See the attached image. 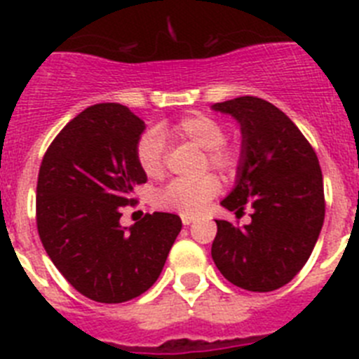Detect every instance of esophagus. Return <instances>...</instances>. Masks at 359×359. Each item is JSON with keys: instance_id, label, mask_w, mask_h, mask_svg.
<instances>
[{"instance_id": "1", "label": "esophagus", "mask_w": 359, "mask_h": 359, "mask_svg": "<svg viewBox=\"0 0 359 359\" xmlns=\"http://www.w3.org/2000/svg\"><path fill=\"white\" fill-rule=\"evenodd\" d=\"M182 221L185 226H189V224L194 223V217H192V215H182Z\"/></svg>"}]
</instances>
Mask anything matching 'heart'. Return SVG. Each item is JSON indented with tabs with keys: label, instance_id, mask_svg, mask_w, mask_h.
<instances>
[{
	"label": "heart",
	"instance_id": "heart-1",
	"mask_svg": "<svg viewBox=\"0 0 359 359\" xmlns=\"http://www.w3.org/2000/svg\"><path fill=\"white\" fill-rule=\"evenodd\" d=\"M190 142L196 147L207 151V160L214 169L221 172H231L239 165V151L224 144V126L219 120L203 113H192L183 116L172 126L160 131H147L136 144V161L145 176L160 177L165 167V142ZM221 189L217 177L203 176L199 180H176L169 183L158 194V207L174 210L185 215H194L205 210L212 198Z\"/></svg>",
	"mask_w": 359,
	"mask_h": 359
}]
</instances>
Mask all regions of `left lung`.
Masks as SVG:
<instances>
[{"label": "left lung", "instance_id": "8db88e82", "mask_svg": "<svg viewBox=\"0 0 359 359\" xmlns=\"http://www.w3.org/2000/svg\"><path fill=\"white\" fill-rule=\"evenodd\" d=\"M241 128L236 185L221 201L252 221L243 228L217 223L212 259L228 282L248 291L286 286L304 268L325 215L318 158L300 129L273 104L257 97L217 102Z\"/></svg>", "mask_w": 359, "mask_h": 359}]
</instances>
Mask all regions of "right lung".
Masks as SVG:
<instances>
[{"instance_id": "right-lung-1", "label": "right lung", "mask_w": 359, "mask_h": 359, "mask_svg": "<svg viewBox=\"0 0 359 359\" xmlns=\"http://www.w3.org/2000/svg\"><path fill=\"white\" fill-rule=\"evenodd\" d=\"M144 131L145 122L129 107L95 104L66 123L41 163V243L62 277L95 302L120 304L145 293L182 230V219L167 212L120 224V208L147 182L136 161Z\"/></svg>"}]
</instances>
